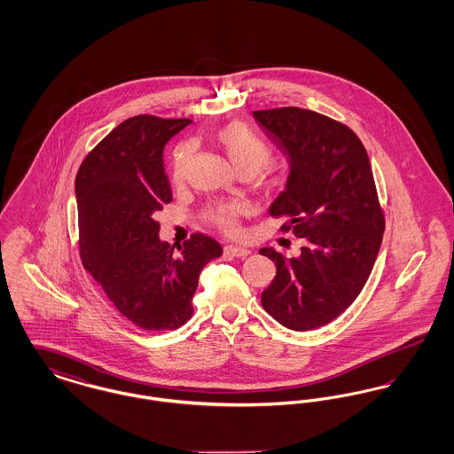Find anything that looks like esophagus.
I'll list each match as a JSON object with an SVG mask.
<instances>
[{"label": "esophagus", "mask_w": 454, "mask_h": 454, "mask_svg": "<svg viewBox=\"0 0 454 454\" xmlns=\"http://www.w3.org/2000/svg\"><path fill=\"white\" fill-rule=\"evenodd\" d=\"M224 254L230 255V257H239V259H245L250 255V250L248 248H243V247H235V245H230L224 248Z\"/></svg>", "instance_id": "esophagus-1"}]
</instances>
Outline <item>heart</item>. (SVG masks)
<instances>
[{
  "label": "heart",
  "instance_id": "heart-1",
  "mask_svg": "<svg viewBox=\"0 0 454 454\" xmlns=\"http://www.w3.org/2000/svg\"><path fill=\"white\" fill-rule=\"evenodd\" d=\"M216 139L239 172L254 175L259 172L262 167L263 176L274 178L278 175V167L274 163H265L270 154L269 145L247 124L239 121H231L217 129ZM192 154H194L192 143H182L173 150L172 168H170L173 184H182L185 180ZM243 211L245 207L239 202L221 200L207 206L204 211V216L209 221V224L215 226L221 233L237 235L239 231V217L243 215Z\"/></svg>",
  "mask_w": 454,
  "mask_h": 454
}]
</instances>
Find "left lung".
Masks as SVG:
<instances>
[{
	"instance_id": "1",
	"label": "left lung",
	"mask_w": 454,
	"mask_h": 454,
	"mask_svg": "<svg viewBox=\"0 0 454 454\" xmlns=\"http://www.w3.org/2000/svg\"><path fill=\"white\" fill-rule=\"evenodd\" d=\"M254 117L291 165L269 213L287 219L281 230L304 238L300 257L260 250L278 269L262 306L286 328H318L359 296L385 233L366 148L346 124L313 110L269 108Z\"/></svg>"
}]
</instances>
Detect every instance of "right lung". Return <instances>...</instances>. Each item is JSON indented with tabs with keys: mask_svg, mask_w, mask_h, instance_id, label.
<instances>
[{
	"mask_svg": "<svg viewBox=\"0 0 454 454\" xmlns=\"http://www.w3.org/2000/svg\"><path fill=\"white\" fill-rule=\"evenodd\" d=\"M191 119L136 115L88 153L76 175L82 263L110 302L143 330L189 322L202 267L221 257L216 239L194 233L173 252L158 238L156 211L172 202L163 148Z\"/></svg>",
	"mask_w": 454,
	"mask_h": 454,
	"instance_id": "right-lung-1",
	"label": "right lung"
}]
</instances>
